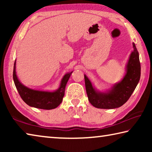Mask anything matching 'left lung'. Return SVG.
<instances>
[{
	"instance_id": "1",
	"label": "left lung",
	"mask_w": 152,
	"mask_h": 152,
	"mask_svg": "<svg viewBox=\"0 0 152 152\" xmlns=\"http://www.w3.org/2000/svg\"><path fill=\"white\" fill-rule=\"evenodd\" d=\"M126 66V74L119 83L114 84L107 92L97 91L91 82L84 75L85 86L88 101L92 106L99 109H115L121 107L128 101L137 86L141 76L139 53L135 43Z\"/></svg>"
}]
</instances>
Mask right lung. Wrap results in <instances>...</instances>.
I'll return each instance as SVG.
<instances>
[{"label":"right lung","instance_id":"right-lung-1","mask_svg":"<svg viewBox=\"0 0 152 152\" xmlns=\"http://www.w3.org/2000/svg\"><path fill=\"white\" fill-rule=\"evenodd\" d=\"M72 72L64 76L60 86L58 90L53 92L42 91L31 89L20 83L16 74V61L13 68V80L15 86L25 103L30 107L37 109L50 110L58 107L62 101L65 92L66 85Z\"/></svg>","mask_w":152,"mask_h":152}]
</instances>
